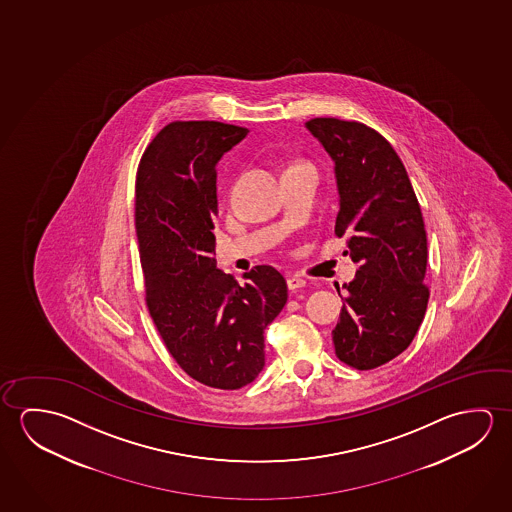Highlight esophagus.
<instances>
[{
    "mask_svg": "<svg viewBox=\"0 0 512 512\" xmlns=\"http://www.w3.org/2000/svg\"><path fill=\"white\" fill-rule=\"evenodd\" d=\"M286 284H288V288H290V290L295 292V290H301V288H304V286H306V281H304L302 277L290 276L286 279Z\"/></svg>",
    "mask_w": 512,
    "mask_h": 512,
    "instance_id": "1",
    "label": "esophagus"
}]
</instances>
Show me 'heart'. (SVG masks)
Returning a JSON list of instances; mask_svg holds the SVG:
<instances>
[{
  "mask_svg": "<svg viewBox=\"0 0 512 512\" xmlns=\"http://www.w3.org/2000/svg\"><path fill=\"white\" fill-rule=\"evenodd\" d=\"M302 165H306V163H302ZM293 167H297V165H293Z\"/></svg>",
  "mask_w": 512,
  "mask_h": 512,
  "instance_id": "1",
  "label": "heart"
}]
</instances>
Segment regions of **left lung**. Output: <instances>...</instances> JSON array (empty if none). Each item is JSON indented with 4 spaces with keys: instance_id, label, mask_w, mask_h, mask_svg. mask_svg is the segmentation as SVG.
Listing matches in <instances>:
<instances>
[{
    "instance_id": "1",
    "label": "left lung",
    "mask_w": 512,
    "mask_h": 512,
    "mask_svg": "<svg viewBox=\"0 0 512 512\" xmlns=\"http://www.w3.org/2000/svg\"><path fill=\"white\" fill-rule=\"evenodd\" d=\"M306 128L334 162L340 195L336 235L359 265L333 331L340 361L357 370L409 347L429 302L423 284L427 233L406 167L381 133L356 121L318 117ZM340 293V290H338Z\"/></svg>"
}]
</instances>
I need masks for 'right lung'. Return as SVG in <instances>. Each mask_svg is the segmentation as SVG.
Segmentation results:
<instances>
[{
    "mask_svg": "<svg viewBox=\"0 0 512 512\" xmlns=\"http://www.w3.org/2000/svg\"><path fill=\"white\" fill-rule=\"evenodd\" d=\"M249 130L217 121L167 124L140 160L135 226L146 301L167 349L195 381L238 390L265 366L263 333L288 299L276 268L247 283L217 268V165Z\"/></svg>",
    "mask_w": 512,
    "mask_h": 512,
    "instance_id": "obj_1",
    "label": "right lung"
}]
</instances>
